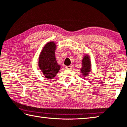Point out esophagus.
<instances>
[{
	"mask_svg": "<svg viewBox=\"0 0 127 127\" xmlns=\"http://www.w3.org/2000/svg\"><path fill=\"white\" fill-rule=\"evenodd\" d=\"M65 68L68 69H70L72 68V66L71 65H69V66H65Z\"/></svg>",
	"mask_w": 127,
	"mask_h": 127,
	"instance_id": "obj_1",
	"label": "esophagus"
}]
</instances>
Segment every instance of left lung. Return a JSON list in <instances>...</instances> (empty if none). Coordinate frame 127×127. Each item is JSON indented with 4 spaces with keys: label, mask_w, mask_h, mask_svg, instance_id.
Returning a JSON list of instances; mask_svg holds the SVG:
<instances>
[{
    "label": "left lung",
    "mask_w": 127,
    "mask_h": 127,
    "mask_svg": "<svg viewBox=\"0 0 127 127\" xmlns=\"http://www.w3.org/2000/svg\"><path fill=\"white\" fill-rule=\"evenodd\" d=\"M90 63L89 59L87 56H85L82 60V68L81 69V73L83 75L86 76L89 73L90 69Z\"/></svg>",
    "instance_id": "1"
}]
</instances>
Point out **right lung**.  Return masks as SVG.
<instances>
[{"mask_svg":"<svg viewBox=\"0 0 127 127\" xmlns=\"http://www.w3.org/2000/svg\"><path fill=\"white\" fill-rule=\"evenodd\" d=\"M56 45L54 42L46 44L42 50L39 58V66L45 77L53 78L60 69L55 56Z\"/></svg>","mask_w":127,"mask_h":127,"instance_id":"obj_1","label":"right lung"}]
</instances>
